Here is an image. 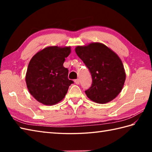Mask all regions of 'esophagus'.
<instances>
[{
    "mask_svg": "<svg viewBox=\"0 0 152 152\" xmlns=\"http://www.w3.org/2000/svg\"><path fill=\"white\" fill-rule=\"evenodd\" d=\"M74 83H75L76 84L78 85L79 83H80V80H79V79H76V80H74Z\"/></svg>",
    "mask_w": 152,
    "mask_h": 152,
    "instance_id": "1",
    "label": "esophagus"
}]
</instances>
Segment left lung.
Here are the masks:
<instances>
[{
  "label": "left lung",
  "instance_id": "1",
  "mask_svg": "<svg viewBox=\"0 0 152 152\" xmlns=\"http://www.w3.org/2000/svg\"><path fill=\"white\" fill-rule=\"evenodd\" d=\"M75 51L91 74V86L85 91L87 96L99 104L114 99L123 89L126 78L124 64L118 55L99 42L78 46Z\"/></svg>",
  "mask_w": 152,
  "mask_h": 152
}]
</instances>
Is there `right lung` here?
I'll list each match as a JSON object with an SVG mask.
<instances>
[{"instance_id":"add662e5","label":"right lung","mask_w":152,"mask_h":152,"mask_svg":"<svg viewBox=\"0 0 152 152\" xmlns=\"http://www.w3.org/2000/svg\"><path fill=\"white\" fill-rule=\"evenodd\" d=\"M70 47H47L38 51L28 63L25 81L31 95L45 105H53L64 99L73 83L63 66Z\"/></svg>"}]
</instances>
